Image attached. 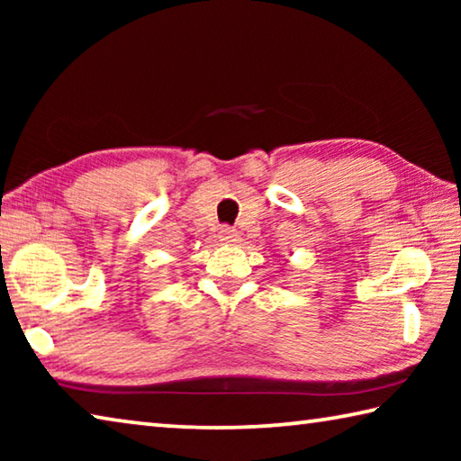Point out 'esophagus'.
I'll return each mask as SVG.
<instances>
[{"mask_svg":"<svg viewBox=\"0 0 461 461\" xmlns=\"http://www.w3.org/2000/svg\"><path fill=\"white\" fill-rule=\"evenodd\" d=\"M220 240L223 241V244H236V241H240V233L233 228H228V225H225V228L220 230Z\"/></svg>","mask_w":461,"mask_h":461,"instance_id":"1","label":"esophagus"}]
</instances>
